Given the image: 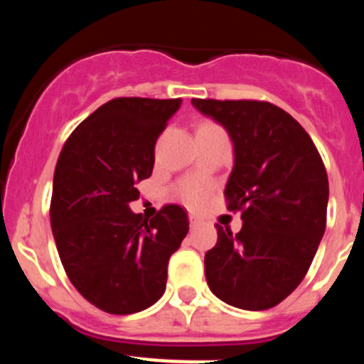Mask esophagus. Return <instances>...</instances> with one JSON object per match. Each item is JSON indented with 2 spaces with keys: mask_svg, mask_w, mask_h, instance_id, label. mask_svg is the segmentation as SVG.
Listing matches in <instances>:
<instances>
[{
  "mask_svg": "<svg viewBox=\"0 0 364 364\" xmlns=\"http://www.w3.org/2000/svg\"><path fill=\"white\" fill-rule=\"evenodd\" d=\"M188 220H190L191 231H195V229H198L200 224H202V223H200V219H198V217H196V215H190V219H188Z\"/></svg>",
  "mask_w": 364,
  "mask_h": 364,
  "instance_id": "1",
  "label": "esophagus"
}]
</instances>
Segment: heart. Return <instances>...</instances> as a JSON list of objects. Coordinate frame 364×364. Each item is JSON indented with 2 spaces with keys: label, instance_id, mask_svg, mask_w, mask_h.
<instances>
[{
  "label": "heart",
  "instance_id": "1",
  "mask_svg": "<svg viewBox=\"0 0 364 364\" xmlns=\"http://www.w3.org/2000/svg\"><path fill=\"white\" fill-rule=\"evenodd\" d=\"M207 196V188L200 183H188L183 188V198L190 205H198L203 198Z\"/></svg>",
  "mask_w": 364,
  "mask_h": 364
}]
</instances>
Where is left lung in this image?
<instances>
[{"label": "left lung", "instance_id": "1", "mask_svg": "<svg viewBox=\"0 0 364 364\" xmlns=\"http://www.w3.org/2000/svg\"><path fill=\"white\" fill-rule=\"evenodd\" d=\"M228 129L235 168L225 185L229 210L241 212L232 235L217 224L205 253L208 287L241 310L284 301L310 269L327 225L328 178L318 150L289 112L267 101L191 99Z\"/></svg>", "mask_w": 364, "mask_h": 364}]
</instances>
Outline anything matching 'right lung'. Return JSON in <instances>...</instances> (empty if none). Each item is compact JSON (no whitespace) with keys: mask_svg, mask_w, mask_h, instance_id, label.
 Here are the masks:
<instances>
[{"mask_svg":"<svg viewBox=\"0 0 364 364\" xmlns=\"http://www.w3.org/2000/svg\"><path fill=\"white\" fill-rule=\"evenodd\" d=\"M181 99L118 97L83 119L63 145L53 179L51 228L70 282L111 315L152 306L164 294L171 255L188 232L179 205L133 214L154 149Z\"/></svg>","mask_w":364,"mask_h":364,"instance_id":"add662e5","label":"right lung"}]
</instances>
